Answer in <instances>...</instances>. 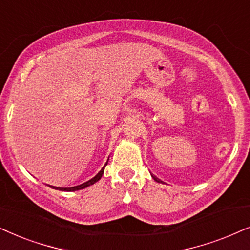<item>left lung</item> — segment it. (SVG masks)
<instances>
[{
    "mask_svg": "<svg viewBox=\"0 0 250 250\" xmlns=\"http://www.w3.org/2000/svg\"><path fill=\"white\" fill-rule=\"evenodd\" d=\"M151 176H152V178H153V179H154V181H155V182H158V183H162V184H164V182H162V181H160V179H159L158 177H155V176H154V175H152V174H151Z\"/></svg>",
    "mask_w": 250,
    "mask_h": 250,
    "instance_id": "left-lung-1",
    "label": "left lung"
}]
</instances>
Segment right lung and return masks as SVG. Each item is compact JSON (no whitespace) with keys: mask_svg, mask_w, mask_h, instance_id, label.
<instances>
[{"mask_svg":"<svg viewBox=\"0 0 250 250\" xmlns=\"http://www.w3.org/2000/svg\"><path fill=\"white\" fill-rule=\"evenodd\" d=\"M107 161H108V159H107ZM107 161H106V164L104 165V167L101 169V171H99L98 174L95 176V177H92L91 179H89L88 182L83 183V184H80V185H76V186H72V188H58V186H53V185H48V186H49V188H51L58 189V191H64V192H74V191H79V189H83V188H88V186L95 184L96 182H98L99 179L102 178L103 174H104V169L106 167V165H107Z\"/></svg>","mask_w":250,"mask_h":250,"instance_id":"right-lung-1","label":"right lung"}]
</instances>
